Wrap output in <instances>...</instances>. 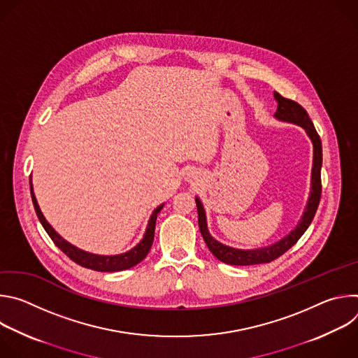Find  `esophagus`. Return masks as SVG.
Here are the masks:
<instances>
[{
    "instance_id": "34e87169",
    "label": "esophagus",
    "mask_w": 358,
    "mask_h": 358,
    "mask_svg": "<svg viewBox=\"0 0 358 358\" xmlns=\"http://www.w3.org/2000/svg\"><path fill=\"white\" fill-rule=\"evenodd\" d=\"M191 177H192V176H191Z\"/></svg>"
}]
</instances>
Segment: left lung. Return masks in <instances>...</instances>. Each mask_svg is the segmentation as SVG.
Listing matches in <instances>:
<instances>
[{
	"label": "left lung",
	"instance_id": "8db88e82",
	"mask_svg": "<svg viewBox=\"0 0 358 358\" xmlns=\"http://www.w3.org/2000/svg\"><path fill=\"white\" fill-rule=\"evenodd\" d=\"M276 101H278V109L275 113V117L280 122H287L297 124L303 127L310 137L313 143V167H312V187H310V195L308 199V206L304 208V213L299 221V224L292 229L285 238L280 241L264 246V248H257V249H236L228 245H224L214 239L208 231L207 227V218H206V211H203L202 202L199 201L198 196H195L196 202V211H198V225L201 235L206 241L208 249L214 257L228 265H235V266H246V265H259V264H269L275 259H278L280 255H283L286 250H289L299 239L300 236L306 232V229L309 228L312 224L315 214L317 211L319 202H320V195H322V163H323V155H322V140L313 126V122L310 120L308 112H306L299 103H296L294 100L286 99L280 96L278 92L273 93Z\"/></svg>",
	"mask_w": 358,
	"mask_h": 358
}]
</instances>
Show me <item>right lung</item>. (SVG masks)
Instances as JSON below:
<instances>
[{"label": "right lung", "mask_w": 358, "mask_h": 358, "mask_svg": "<svg viewBox=\"0 0 358 358\" xmlns=\"http://www.w3.org/2000/svg\"><path fill=\"white\" fill-rule=\"evenodd\" d=\"M29 185H31V196H32V202H34V208H35L39 222L42 224V227L46 231V234L49 235V238L52 239L54 243L75 264H78L83 268H87V269L97 271V272H119V271H124V269H130V268L136 266L147 257V253L152 245V241H155L156 220H157L159 213L164 207V203H162V206H159L155 211H152V214L148 220L145 232L143 235V239L134 248H131L130 250L120 253V255H94V253L85 252V250L73 246L49 225V222L45 220L43 214L39 210L35 194L32 191V182H29Z\"/></svg>", "instance_id": "add662e5"}]
</instances>
